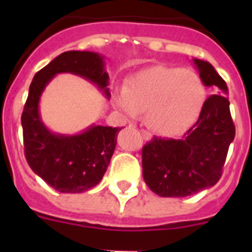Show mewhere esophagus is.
<instances>
[{"mask_svg":"<svg viewBox=\"0 0 252 252\" xmlns=\"http://www.w3.org/2000/svg\"><path fill=\"white\" fill-rule=\"evenodd\" d=\"M140 132H141V134H142V137H144V140H146V141H149V140H152V133H149L148 130L141 129V130H140Z\"/></svg>","mask_w":252,"mask_h":252,"instance_id":"obj_1","label":"esophagus"}]
</instances>
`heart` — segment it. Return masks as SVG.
<instances>
[{
	"mask_svg": "<svg viewBox=\"0 0 252 252\" xmlns=\"http://www.w3.org/2000/svg\"><path fill=\"white\" fill-rule=\"evenodd\" d=\"M112 102L129 119L146 112V123L154 132L172 137L199 118L205 86L193 70L153 66L128 77L124 90L115 93Z\"/></svg>",
	"mask_w": 252,
	"mask_h": 252,
	"instance_id": "1",
	"label": "heart"
}]
</instances>
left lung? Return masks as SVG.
Masks as SVG:
<instances>
[{
    "mask_svg": "<svg viewBox=\"0 0 252 252\" xmlns=\"http://www.w3.org/2000/svg\"><path fill=\"white\" fill-rule=\"evenodd\" d=\"M192 61L203 84L215 87L216 95L204 102L199 120L183 137H154L142 148L144 180L161 197H186L213 187L235 136L226 82L208 61Z\"/></svg>",
    "mask_w": 252,
    "mask_h": 252,
    "instance_id": "1",
    "label": "left lung"
}]
</instances>
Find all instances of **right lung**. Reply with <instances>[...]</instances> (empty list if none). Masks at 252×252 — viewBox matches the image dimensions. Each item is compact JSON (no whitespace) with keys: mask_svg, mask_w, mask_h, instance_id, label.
I'll list each match as a JSON object with an SVG mask.
<instances>
[{"mask_svg":"<svg viewBox=\"0 0 252 252\" xmlns=\"http://www.w3.org/2000/svg\"><path fill=\"white\" fill-rule=\"evenodd\" d=\"M70 73L82 77L111 98L104 56L90 51H68L35 74L22 114L27 163L36 175L63 193H81L102 180L116 148L122 128L91 124L76 134L53 132L40 116L39 103L53 77Z\"/></svg>","mask_w":252,"mask_h":252,"instance_id":"add662e5","label":"right lung"}]
</instances>
